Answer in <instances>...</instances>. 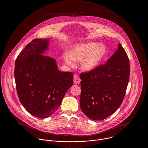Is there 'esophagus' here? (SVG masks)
I'll return each mask as SVG.
<instances>
[{
  "instance_id": "34e87169",
  "label": "esophagus",
  "mask_w": 148,
  "mask_h": 148,
  "mask_svg": "<svg viewBox=\"0 0 148 148\" xmlns=\"http://www.w3.org/2000/svg\"><path fill=\"white\" fill-rule=\"evenodd\" d=\"M80 81H81V80H80V77H79L77 75H74V77H73V82H74V83L75 84H80Z\"/></svg>"
}]
</instances>
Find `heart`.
I'll return each mask as SVG.
<instances>
[{"label": "heart", "mask_w": 148, "mask_h": 148, "mask_svg": "<svg viewBox=\"0 0 148 148\" xmlns=\"http://www.w3.org/2000/svg\"><path fill=\"white\" fill-rule=\"evenodd\" d=\"M69 55L64 56L65 63L70 66L73 61L80 63L82 71L90 72L94 71L103 63L108 55V49L104 45L97 42H84L71 46Z\"/></svg>", "instance_id": "b5f03b06"}]
</instances>
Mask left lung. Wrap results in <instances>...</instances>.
Masks as SVG:
<instances>
[{
  "label": "left lung",
  "instance_id": "obj_1",
  "mask_svg": "<svg viewBox=\"0 0 148 148\" xmlns=\"http://www.w3.org/2000/svg\"><path fill=\"white\" fill-rule=\"evenodd\" d=\"M129 63L125 50L119 44L117 50L104 65L80 74V106L88 118L105 119L119 108L129 82Z\"/></svg>",
  "mask_w": 148,
  "mask_h": 148
}]
</instances>
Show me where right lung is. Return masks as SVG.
Segmentation results:
<instances>
[{
  "mask_svg": "<svg viewBox=\"0 0 148 148\" xmlns=\"http://www.w3.org/2000/svg\"><path fill=\"white\" fill-rule=\"evenodd\" d=\"M50 39H35L15 61L14 77L22 106L31 115L47 118L58 110L73 84L71 72L58 70L56 59L45 56Z\"/></svg>",
  "mask_w": 148,
  "mask_h": 148,
  "instance_id": "add662e5",
  "label": "right lung"
}]
</instances>
